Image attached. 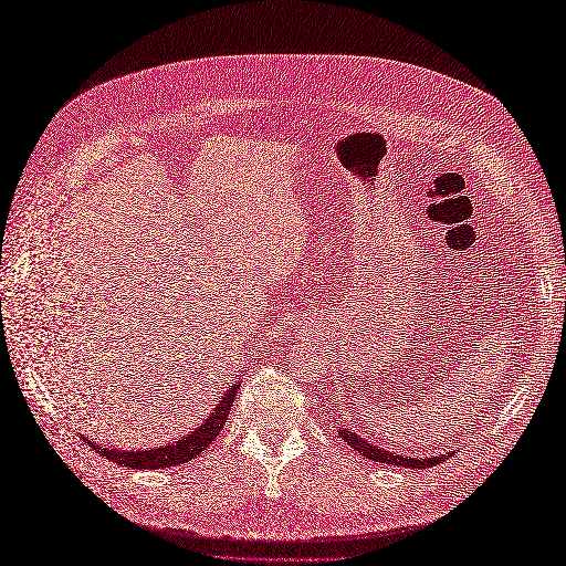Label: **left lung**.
<instances>
[{"label": "left lung", "instance_id": "left-lung-1", "mask_svg": "<svg viewBox=\"0 0 566 566\" xmlns=\"http://www.w3.org/2000/svg\"><path fill=\"white\" fill-rule=\"evenodd\" d=\"M337 434L345 439L354 451H358V455H364V458L375 460V462H385V465H397V468H434V465H439L441 460H447L453 453V451H443V453H437V455H403L397 449L389 451L387 447L382 449L380 443H373V441L364 439L361 434H356L354 430H349V427H339Z\"/></svg>", "mask_w": 566, "mask_h": 566}]
</instances>
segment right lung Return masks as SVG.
Returning a JSON list of instances; mask_svg holds the SVG:
<instances>
[{"mask_svg":"<svg viewBox=\"0 0 566 566\" xmlns=\"http://www.w3.org/2000/svg\"><path fill=\"white\" fill-rule=\"evenodd\" d=\"M238 387H241V385H238V380L231 382L229 389L224 391V397L217 401L212 413L205 418L191 434L181 437L179 441L167 443V447L123 451V449L104 447V443H96L87 434H82V439L87 441L98 455H106L108 460L117 462V465H123V468H132V470H163V468L184 465V462H188V460H196L219 437V432L224 430V422L229 420V410L233 406Z\"/></svg>","mask_w":566,"mask_h":566,"instance_id":"obj_1","label":"right lung"}]
</instances>
